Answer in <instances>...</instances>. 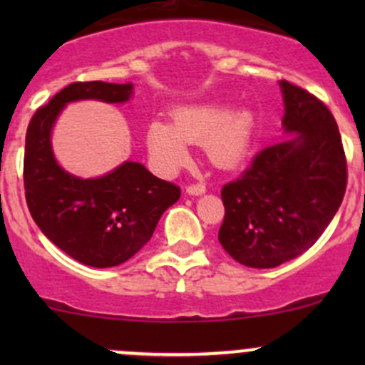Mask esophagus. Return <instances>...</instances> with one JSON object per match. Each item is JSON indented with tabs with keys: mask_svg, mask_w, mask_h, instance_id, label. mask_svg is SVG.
Instances as JSON below:
<instances>
[{
	"mask_svg": "<svg viewBox=\"0 0 365 365\" xmlns=\"http://www.w3.org/2000/svg\"><path fill=\"white\" fill-rule=\"evenodd\" d=\"M185 190L187 194H190V196H201V194L206 192V187L205 183H189Z\"/></svg>",
	"mask_w": 365,
	"mask_h": 365,
	"instance_id": "obj_1",
	"label": "esophagus"
}]
</instances>
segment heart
<instances>
[{
    "label": "heart",
    "mask_w": 365,
    "mask_h": 365,
    "mask_svg": "<svg viewBox=\"0 0 365 365\" xmlns=\"http://www.w3.org/2000/svg\"><path fill=\"white\" fill-rule=\"evenodd\" d=\"M256 118L249 109H235L224 101L182 106L171 114V125L152 121L146 128V148L162 173H175L189 159L187 143L203 145L206 157L219 168H235L252 145Z\"/></svg>",
    "instance_id": "obj_1"
}]
</instances>
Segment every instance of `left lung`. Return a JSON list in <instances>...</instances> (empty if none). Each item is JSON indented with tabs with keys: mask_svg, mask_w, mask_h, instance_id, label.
I'll return each instance as SVG.
<instances>
[{
	"mask_svg": "<svg viewBox=\"0 0 365 365\" xmlns=\"http://www.w3.org/2000/svg\"><path fill=\"white\" fill-rule=\"evenodd\" d=\"M282 127L293 134L261 150L220 190L219 242L238 263L274 268L316 244L339 210L348 182L339 128L309 91L281 81Z\"/></svg>",
	"mask_w": 365,
	"mask_h": 365,
	"instance_id": "1",
	"label": "left lung"
}]
</instances>
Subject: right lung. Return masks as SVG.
Returning <instances> with one entry per match:
<instances>
[{"mask_svg":"<svg viewBox=\"0 0 365 365\" xmlns=\"http://www.w3.org/2000/svg\"><path fill=\"white\" fill-rule=\"evenodd\" d=\"M132 84L72 83L33 114L26 130L24 194L29 213L56 247L79 263L116 267L152 238L162 213L180 200V187L157 178L139 162H123L101 178L83 180L61 169L51 128L73 101L127 102Z\"/></svg>","mask_w":365,"mask_h":365,"instance_id":"add662e5","label":"right lung"}]
</instances>
